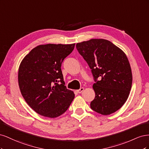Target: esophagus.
Returning a JSON list of instances; mask_svg holds the SVG:
<instances>
[{
	"label": "esophagus",
	"mask_w": 149,
	"mask_h": 149,
	"mask_svg": "<svg viewBox=\"0 0 149 149\" xmlns=\"http://www.w3.org/2000/svg\"><path fill=\"white\" fill-rule=\"evenodd\" d=\"M84 91V88H81L80 89L77 90V93H81Z\"/></svg>",
	"instance_id": "esophagus-1"
}]
</instances>
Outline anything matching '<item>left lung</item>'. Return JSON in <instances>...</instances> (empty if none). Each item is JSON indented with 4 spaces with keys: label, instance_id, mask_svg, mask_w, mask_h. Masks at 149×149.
Listing matches in <instances>:
<instances>
[{
    "label": "left lung",
    "instance_id": "1",
    "mask_svg": "<svg viewBox=\"0 0 149 149\" xmlns=\"http://www.w3.org/2000/svg\"><path fill=\"white\" fill-rule=\"evenodd\" d=\"M76 47L91 69L95 82L91 108L102 115L114 113L127 101L132 87V71L125 54L104 39H91Z\"/></svg>",
    "mask_w": 149,
    "mask_h": 149
}]
</instances>
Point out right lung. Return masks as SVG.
Masks as SVG:
<instances>
[{
  "label": "right lung",
  "instance_id": "1",
  "mask_svg": "<svg viewBox=\"0 0 149 149\" xmlns=\"http://www.w3.org/2000/svg\"><path fill=\"white\" fill-rule=\"evenodd\" d=\"M75 43L47 44L31 49L19 69V88L26 103L38 114L54 118L68 109L74 94L63 81L61 64Z\"/></svg>",
  "mask_w": 149,
  "mask_h": 149
}]
</instances>
